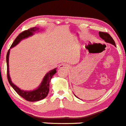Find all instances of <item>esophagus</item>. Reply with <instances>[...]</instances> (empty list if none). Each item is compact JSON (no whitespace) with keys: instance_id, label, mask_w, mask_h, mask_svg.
I'll return each instance as SVG.
<instances>
[{"instance_id":"34e87169","label":"esophagus","mask_w":126,"mask_h":126,"mask_svg":"<svg viewBox=\"0 0 126 126\" xmlns=\"http://www.w3.org/2000/svg\"><path fill=\"white\" fill-rule=\"evenodd\" d=\"M68 68V65H67L66 63H62L59 66V68L60 69H67Z\"/></svg>"}]
</instances>
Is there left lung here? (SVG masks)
Instances as JSON below:
<instances>
[{"mask_svg":"<svg viewBox=\"0 0 126 126\" xmlns=\"http://www.w3.org/2000/svg\"><path fill=\"white\" fill-rule=\"evenodd\" d=\"M99 36H100L101 38L103 40H104V41H106V42H108V43H110L112 44V45H113L114 46H116V45H115V41H114V40L113 39V38L111 37L110 35L109 34H108L107 33H105V32H99ZM75 96H76L75 95Z\"/></svg>","mask_w":126,"mask_h":126,"instance_id":"obj_1","label":"left lung"}]
</instances>
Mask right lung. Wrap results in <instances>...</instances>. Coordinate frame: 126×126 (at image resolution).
<instances>
[{"label": "right lung", "instance_id": "obj_1", "mask_svg": "<svg viewBox=\"0 0 126 126\" xmlns=\"http://www.w3.org/2000/svg\"><path fill=\"white\" fill-rule=\"evenodd\" d=\"M39 28H37V27H33V28H31L30 29L27 30H25L23 32H22L16 38L13 43L11 45L10 48L15 47L17 44L19 43V42H20L21 40L24 39L25 38H27V37H29V36H32L34 33L39 32ZM10 50V49H9L7 54H6V64H7L8 80V82L10 83V85H11V86L13 88L14 90L17 92V93L19 95H20V96L22 97L23 98H24L25 100L28 101H37L44 99L45 97H47L48 94L50 81H51V79L52 78L53 76L56 73V68H54V69L50 71V72H48L45 75L43 80H42V82H41V85L39 86V87L37 89H35L34 90H32V91H26V90H21V89H19L18 87H17L16 85H15L13 83L12 81H11V78H10V73H9L8 64Z\"/></svg>", "mask_w": 126, "mask_h": 126}]
</instances>
